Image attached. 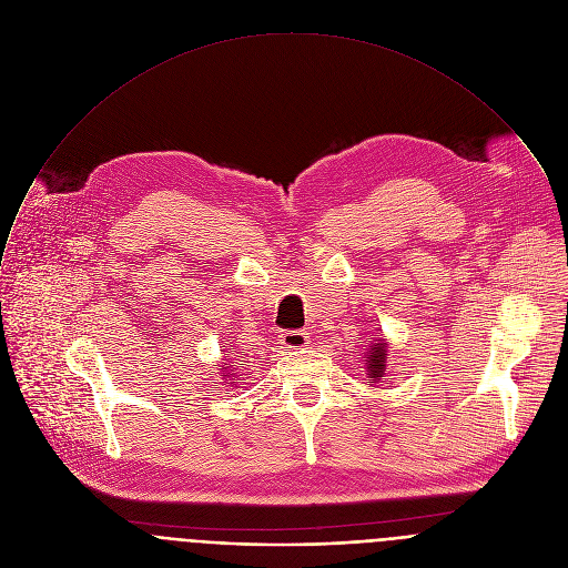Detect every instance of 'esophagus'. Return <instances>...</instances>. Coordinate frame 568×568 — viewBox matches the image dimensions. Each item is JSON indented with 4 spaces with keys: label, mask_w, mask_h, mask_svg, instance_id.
I'll return each mask as SVG.
<instances>
[{
    "label": "esophagus",
    "mask_w": 568,
    "mask_h": 568,
    "mask_svg": "<svg viewBox=\"0 0 568 568\" xmlns=\"http://www.w3.org/2000/svg\"><path fill=\"white\" fill-rule=\"evenodd\" d=\"M278 342H281L285 348H301V346H305V344L310 342V337H307L305 331H285Z\"/></svg>",
    "instance_id": "esophagus-1"
}]
</instances>
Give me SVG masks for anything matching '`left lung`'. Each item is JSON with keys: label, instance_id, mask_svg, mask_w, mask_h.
<instances>
[{"label": "left lung", "instance_id": "1", "mask_svg": "<svg viewBox=\"0 0 568 568\" xmlns=\"http://www.w3.org/2000/svg\"><path fill=\"white\" fill-rule=\"evenodd\" d=\"M384 355H386V351H384V344L379 342L371 348V355L366 359L368 362V375L375 377V379H379L384 375Z\"/></svg>", "mask_w": 568, "mask_h": 568}]
</instances>
